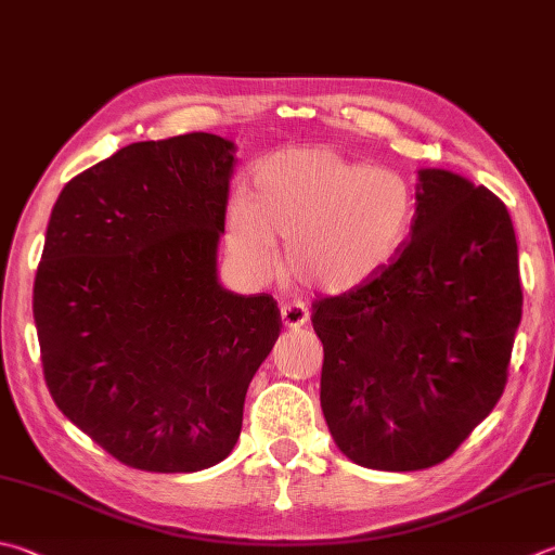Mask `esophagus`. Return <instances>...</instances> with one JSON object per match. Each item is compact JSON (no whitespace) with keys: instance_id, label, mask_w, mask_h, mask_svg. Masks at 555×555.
I'll use <instances>...</instances> for the list:
<instances>
[{"instance_id":"1","label":"esophagus","mask_w":555,"mask_h":555,"mask_svg":"<svg viewBox=\"0 0 555 555\" xmlns=\"http://www.w3.org/2000/svg\"><path fill=\"white\" fill-rule=\"evenodd\" d=\"M280 317L285 328H299L309 321V309L307 305H301V301H289V305H282Z\"/></svg>"}]
</instances>
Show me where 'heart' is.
Returning a JSON list of instances; mask_svg holds the SVG:
<instances>
[{"instance_id": "obj_1", "label": "heart", "mask_w": 555, "mask_h": 555, "mask_svg": "<svg viewBox=\"0 0 555 555\" xmlns=\"http://www.w3.org/2000/svg\"><path fill=\"white\" fill-rule=\"evenodd\" d=\"M413 188L399 171L333 147H287L256 164L250 191L227 205L229 256L250 278L275 268L311 289L350 292L393 263L413 222Z\"/></svg>"}]
</instances>
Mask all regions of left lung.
Wrapping results in <instances>:
<instances>
[{
    "label": "left lung",
    "mask_w": 555,
    "mask_h": 555,
    "mask_svg": "<svg viewBox=\"0 0 555 555\" xmlns=\"http://www.w3.org/2000/svg\"><path fill=\"white\" fill-rule=\"evenodd\" d=\"M389 268L313 299L321 408L340 452L379 472L452 456L505 391L521 319L515 227L486 185L423 169Z\"/></svg>",
    "instance_id": "1"
}]
</instances>
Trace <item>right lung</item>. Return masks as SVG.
<instances>
[{
    "label": "right lung",
    "instance_id": "1",
    "mask_svg": "<svg viewBox=\"0 0 555 555\" xmlns=\"http://www.w3.org/2000/svg\"><path fill=\"white\" fill-rule=\"evenodd\" d=\"M234 144L134 142L52 207L34 285L52 401L120 464L215 466L242 435L248 384L280 336L270 295L217 282Z\"/></svg>",
    "mask_w": 555,
    "mask_h": 555
}]
</instances>
